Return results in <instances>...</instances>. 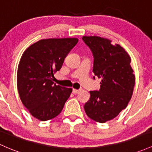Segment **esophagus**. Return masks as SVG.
Segmentation results:
<instances>
[{"mask_svg":"<svg viewBox=\"0 0 152 152\" xmlns=\"http://www.w3.org/2000/svg\"><path fill=\"white\" fill-rule=\"evenodd\" d=\"M79 91L80 90L79 89H73V94H77V93H79Z\"/></svg>","mask_w":152,"mask_h":152,"instance_id":"34e87169","label":"esophagus"}]
</instances>
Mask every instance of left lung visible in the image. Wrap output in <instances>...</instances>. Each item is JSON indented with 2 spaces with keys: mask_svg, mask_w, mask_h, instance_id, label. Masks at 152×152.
I'll list each match as a JSON object with an SVG mask.
<instances>
[{
  "mask_svg": "<svg viewBox=\"0 0 152 152\" xmlns=\"http://www.w3.org/2000/svg\"><path fill=\"white\" fill-rule=\"evenodd\" d=\"M85 44L92 52L93 73L101 79L99 91H90V99L84 104L89 118L104 123L113 119L128 105L133 94L135 75L131 58L119 45L97 36H84Z\"/></svg>",
  "mask_w": 152,
  "mask_h": 152,
  "instance_id": "left-lung-1",
  "label": "left lung"
}]
</instances>
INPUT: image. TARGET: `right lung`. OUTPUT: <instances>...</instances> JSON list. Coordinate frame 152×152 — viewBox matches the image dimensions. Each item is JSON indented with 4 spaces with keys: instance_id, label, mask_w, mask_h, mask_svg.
<instances>
[{
    "instance_id": "add662e5",
    "label": "right lung",
    "mask_w": 152,
    "mask_h": 152,
    "mask_svg": "<svg viewBox=\"0 0 152 152\" xmlns=\"http://www.w3.org/2000/svg\"><path fill=\"white\" fill-rule=\"evenodd\" d=\"M78 41L77 38L41 39L23 53L18 66L17 89L23 104L37 119L56 118L69 98L72 89L54 84V73Z\"/></svg>"
}]
</instances>
